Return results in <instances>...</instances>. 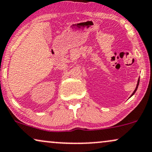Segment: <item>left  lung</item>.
<instances>
[{"label":"left lung","mask_w":152,"mask_h":152,"mask_svg":"<svg viewBox=\"0 0 152 152\" xmlns=\"http://www.w3.org/2000/svg\"><path fill=\"white\" fill-rule=\"evenodd\" d=\"M139 83H140V78H139L138 79V81H137V86H136V88H135V90L134 91V92L132 93V94L131 95V96L130 97H132L133 96V95H134V94H135V92H136L137 91V88H138V86H139ZM130 97H129V98H130Z\"/></svg>","instance_id":"left-lung-1"}]
</instances>
